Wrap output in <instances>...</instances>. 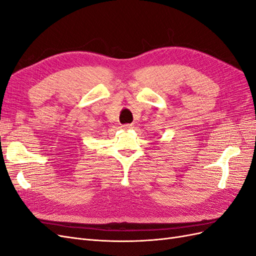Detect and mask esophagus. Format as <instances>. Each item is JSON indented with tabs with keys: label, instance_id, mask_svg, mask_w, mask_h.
<instances>
[{
	"label": "esophagus",
	"instance_id": "34e87169",
	"mask_svg": "<svg viewBox=\"0 0 256 256\" xmlns=\"http://www.w3.org/2000/svg\"><path fill=\"white\" fill-rule=\"evenodd\" d=\"M122 129L127 130V129H131V128H132V125H131V124H125V125H122Z\"/></svg>",
	"mask_w": 256,
	"mask_h": 256
}]
</instances>
